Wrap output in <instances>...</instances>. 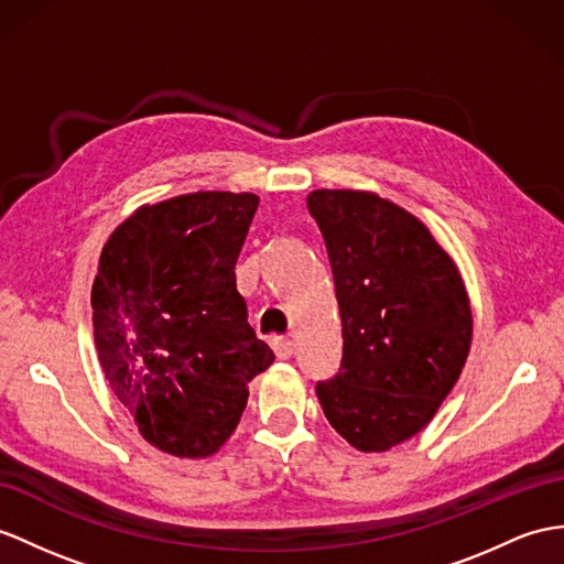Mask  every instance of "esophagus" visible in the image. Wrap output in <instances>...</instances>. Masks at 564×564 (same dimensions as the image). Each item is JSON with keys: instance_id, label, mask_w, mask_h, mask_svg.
Instances as JSON below:
<instances>
[{"instance_id": "esophagus-1", "label": "esophagus", "mask_w": 564, "mask_h": 564, "mask_svg": "<svg viewBox=\"0 0 564 564\" xmlns=\"http://www.w3.org/2000/svg\"><path fill=\"white\" fill-rule=\"evenodd\" d=\"M272 349L278 354V359H292L294 356V341L286 339V337H274L272 339Z\"/></svg>"}]
</instances>
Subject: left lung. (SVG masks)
Instances as JSON below:
<instances>
[{
	"mask_svg": "<svg viewBox=\"0 0 564 564\" xmlns=\"http://www.w3.org/2000/svg\"><path fill=\"white\" fill-rule=\"evenodd\" d=\"M335 278L341 364L315 386L329 425L361 452L416 435L462 373L471 306L423 223L368 191L308 196Z\"/></svg>",
	"mask_w": 564,
	"mask_h": 564,
	"instance_id": "left-lung-1",
	"label": "left lung"
}]
</instances>
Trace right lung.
<instances>
[{"instance_id": "add662e5", "label": "right lung", "mask_w": 564, "mask_h": 564, "mask_svg": "<svg viewBox=\"0 0 564 564\" xmlns=\"http://www.w3.org/2000/svg\"><path fill=\"white\" fill-rule=\"evenodd\" d=\"M256 210L258 196L229 191L143 205L100 256L90 304L105 378L145 441L174 457L223 447L249 382L274 361L235 274Z\"/></svg>"}]
</instances>
